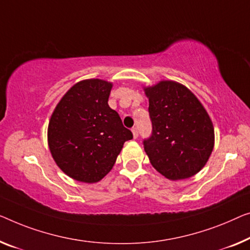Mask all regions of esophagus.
<instances>
[{"mask_svg": "<svg viewBox=\"0 0 250 250\" xmlns=\"http://www.w3.org/2000/svg\"><path fill=\"white\" fill-rule=\"evenodd\" d=\"M131 131H132L133 138H135V139H137L138 136H139V133H138V129H137V128H132V129H131Z\"/></svg>", "mask_w": 250, "mask_h": 250, "instance_id": "1", "label": "esophagus"}]
</instances>
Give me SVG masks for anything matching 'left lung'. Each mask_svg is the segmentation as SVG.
I'll use <instances>...</instances> for the list:
<instances>
[{"instance_id": "obj_1", "label": "left lung", "mask_w": 250, "mask_h": 250, "mask_svg": "<svg viewBox=\"0 0 250 250\" xmlns=\"http://www.w3.org/2000/svg\"><path fill=\"white\" fill-rule=\"evenodd\" d=\"M152 131L144 140L149 161L172 181L199 173L214 146V129L208 112L184 85L162 81L145 87Z\"/></svg>"}]
</instances>
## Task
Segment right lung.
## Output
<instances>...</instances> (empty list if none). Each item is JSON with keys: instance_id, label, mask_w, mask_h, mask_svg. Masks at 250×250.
Listing matches in <instances>:
<instances>
[{"instance_id": "add662e5", "label": "right lung", "mask_w": 250, "mask_h": 250, "mask_svg": "<svg viewBox=\"0 0 250 250\" xmlns=\"http://www.w3.org/2000/svg\"><path fill=\"white\" fill-rule=\"evenodd\" d=\"M112 83L92 78L76 83L55 107L48 146L59 168L84 183H96L112 169L132 132L107 104Z\"/></svg>"}]
</instances>
